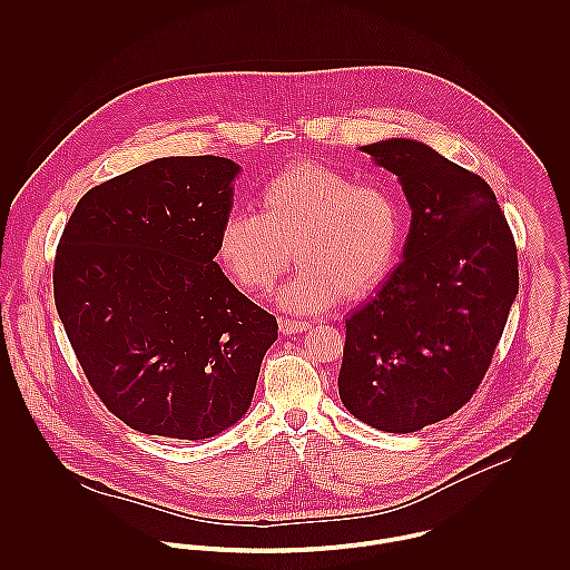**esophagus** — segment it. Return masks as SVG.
Segmentation results:
<instances>
[{
    "label": "esophagus",
    "instance_id": "obj_1",
    "mask_svg": "<svg viewBox=\"0 0 570 570\" xmlns=\"http://www.w3.org/2000/svg\"><path fill=\"white\" fill-rule=\"evenodd\" d=\"M278 326H281V333H285V335H294V333H303V331H307V328H309V323H305V321H292V318H281V321H278Z\"/></svg>",
    "mask_w": 570,
    "mask_h": 570
}]
</instances>
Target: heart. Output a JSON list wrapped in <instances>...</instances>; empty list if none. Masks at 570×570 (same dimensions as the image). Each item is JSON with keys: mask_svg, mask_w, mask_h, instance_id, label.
Wrapping results in <instances>:
<instances>
[{"mask_svg": "<svg viewBox=\"0 0 570 570\" xmlns=\"http://www.w3.org/2000/svg\"><path fill=\"white\" fill-rule=\"evenodd\" d=\"M400 233V206L384 186L298 164L263 186L258 213L226 215L217 254L249 296H265L296 258L301 269L278 303L312 314L375 292L393 267Z\"/></svg>", "mask_w": 570, "mask_h": 570, "instance_id": "heart-1", "label": "heart"}]
</instances>
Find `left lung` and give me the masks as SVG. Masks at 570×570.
Instances as JSON below:
<instances>
[{
	"label": "left lung",
	"instance_id": "left-lung-1",
	"mask_svg": "<svg viewBox=\"0 0 570 570\" xmlns=\"http://www.w3.org/2000/svg\"><path fill=\"white\" fill-rule=\"evenodd\" d=\"M404 186V261L346 318L340 400L384 432H416L465 406L518 294V249L488 181L423 142L362 147Z\"/></svg>",
	"mask_w": 570,
	"mask_h": 570
}]
</instances>
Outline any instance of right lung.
Masks as SVG:
<instances>
[{"label":"right lung","instance_id":"1","mask_svg":"<svg viewBox=\"0 0 570 570\" xmlns=\"http://www.w3.org/2000/svg\"><path fill=\"white\" fill-rule=\"evenodd\" d=\"M239 166L160 158L94 186L55 256V303L82 373L129 428L199 441L249 407L272 314L217 265Z\"/></svg>","mask_w":570,"mask_h":570}]
</instances>
